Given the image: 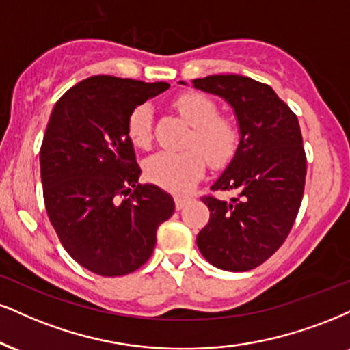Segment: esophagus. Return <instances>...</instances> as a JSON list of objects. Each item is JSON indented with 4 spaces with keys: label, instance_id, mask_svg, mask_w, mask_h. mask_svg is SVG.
I'll use <instances>...</instances> for the list:
<instances>
[{
    "label": "esophagus",
    "instance_id": "esophagus-1",
    "mask_svg": "<svg viewBox=\"0 0 350 350\" xmlns=\"http://www.w3.org/2000/svg\"><path fill=\"white\" fill-rule=\"evenodd\" d=\"M189 202V198L188 196H176L175 198V206H176V209H183L185 206H187Z\"/></svg>",
    "mask_w": 350,
    "mask_h": 350
}]
</instances>
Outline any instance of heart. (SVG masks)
Here are the masks:
<instances>
[{
    "label": "heart",
    "instance_id": "b5f03b06",
    "mask_svg": "<svg viewBox=\"0 0 350 350\" xmlns=\"http://www.w3.org/2000/svg\"><path fill=\"white\" fill-rule=\"evenodd\" d=\"M175 109L193 126L188 149L183 152L161 150L146 161V176L150 182L174 193H185L204 174V153L213 163L226 162L235 150V124L217 116V105L204 94H183L175 100ZM128 136L136 148H148L152 136V107L141 103L128 118ZM203 152L201 153L200 150Z\"/></svg>",
    "mask_w": 350,
    "mask_h": 350
}]
</instances>
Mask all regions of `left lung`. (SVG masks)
Listing matches in <instances>:
<instances>
[{
	"label": "left lung",
	"mask_w": 350,
	"mask_h": 350,
	"mask_svg": "<svg viewBox=\"0 0 350 350\" xmlns=\"http://www.w3.org/2000/svg\"><path fill=\"white\" fill-rule=\"evenodd\" d=\"M191 84L224 98L239 126L234 157L211 187L237 189L239 198H202L211 217L196 243L213 266L243 273L278 252L300 209L307 157L299 120L269 85L252 77L214 75Z\"/></svg>",
	"instance_id": "8db88e82"
}]
</instances>
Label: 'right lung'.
Listing matches in <instances>:
<instances>
[{"instance_id":"1","label":"right lung","mask_w":350,"mask_h":350,"mask_svg":"<svg viewBox=\"0 0 350 350\" xmlns=\"http://www.w3.org/2000/svg\"><path fill=\"white\" fill-rule=\"evenodd\" d=\"M168 88L90 76L51 110L40 149L46 214L72 260L98 275H124L144 265L159 226L175 211L168 193L139 185L128 136L131 111Z\"/></svg>"}]
</instances>
